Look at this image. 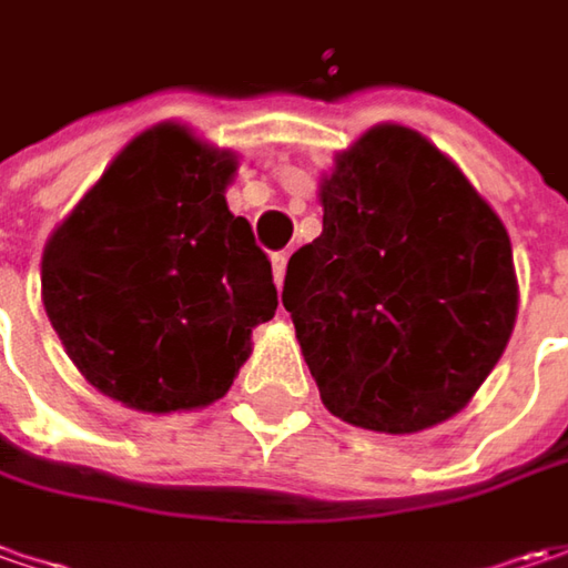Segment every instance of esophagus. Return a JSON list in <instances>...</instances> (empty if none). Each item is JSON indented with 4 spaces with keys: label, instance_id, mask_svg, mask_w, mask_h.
I'll list each match as a JSON object with an SVG mask.
<instances>
[{
    "label": "esophagus",
    "instance_id": "1",
    "mask_svg": "<svg viewBox=\"0 0 568 568\" xmlns=\"http://www.w3.org/2000/svg\"><path fill=\"white\" fill-rule=\"evenodd\" d=\"M285 264H288V254H285V251L273 254V280H276L280 288H283V280H285Z\"/></svg>",
    "mask_w": 568,
    "mask_h": 568
}]
</instances>
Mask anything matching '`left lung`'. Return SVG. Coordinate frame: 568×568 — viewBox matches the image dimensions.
<instances>
[{"label": "left lung", "mask_w": 568, "mask_h": 568, "mask_svg": "<svg viewBox=\"0 0 568 568\" xmlns=\"http://www.w3.org/2000/svg\"><path fill=\"white\" fill-rule=\"evenodd\" d=\"M323 232L288 261L283 304L323 405L418 434L462 412L518 311L506 225L418 131L377 125L321 185Z\"/></svg>", "instance_id": "1"}]
</instances>
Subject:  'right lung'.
Masks as SVG:
<instances>
[{"instance_id":"obj_1","label":"right lung","mask_w":568,"mask_h":568,"mask_svg":"<svg viewBox=\"0 0 568 568\" xmlns=\"http://www.w3.org/2000/svg\"><path fill=\"white\" fill-rule=\"evenodd\" d=\"M232 175L229 150L150 128L47 242L52 329L109 399L156 415L223 399L276 314L270 261L225 204Z\"/></svg>"}]
</instances>
